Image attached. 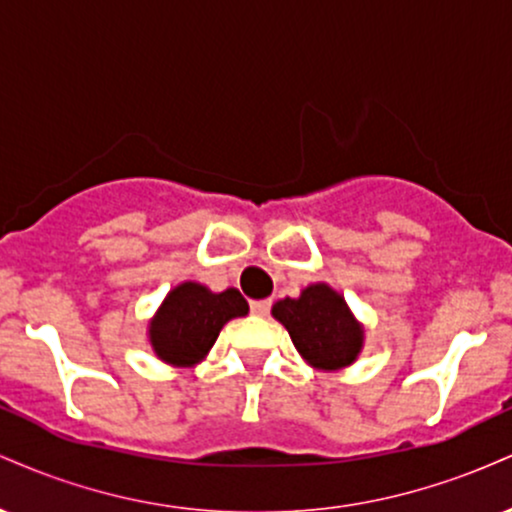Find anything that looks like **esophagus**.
I'll return each mask as SVG.
<instances>
[{
    "label": "esophagus",
    "mask_w": 512,
    "mask_h": 512,
    "mask_svg": "<svg viewBox=\"0 0 512 512\" xmlns=\"http://www.w3.org/2000/svg\"><path fill=\"white\" fill-rule=\"evenodd\" d=\"M269 308H272V301H269V298H264V301H252L250 303L252 315H257V317H267Z\"/></svg>",
    "instance_id": "obj_1"
}]
</instances>
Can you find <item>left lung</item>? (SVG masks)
<instances>
[{
  "instance_id": "8db88e82",
  "label": "left lung",
  "mask_w": 512,
  "mask_h": 512,
  "mask_svg": "<svg viewBox=\"0 0 512 512\" xmlns=\"http://www.w3.org/2000/svg\"><path fill=\"white\" fill-rule=\"evenodd\" d=\"M272 315L289 330L303 361L317 370H342L363 351L366 327L351 313L342 293L325 281L305 286L298 298L276 301Z\"/></svg>"
}]
</instances>
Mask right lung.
I'll return each instance as SVG.
<instances>
[{"label": "right lung", "instance_id": "1", "mask_svg": "<svg viewBox=\"0 0 512 512\" xmlns=\"http://www.w3.org/2000/svg\"><path fill=\"white\" fill-rule=\"evenodd\" d=\"M238 289L214 293L199 281H182L168 291L149 320V344L163 363L192 368L204 361L228 320L248 315Z\"/></svg>", "mask_w": 512, "mask_h": 512}]
</instances>
